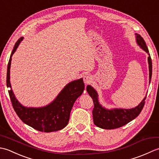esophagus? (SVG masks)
<instances>
[{
    "label": "esophagus",
    "mask_w": 159,
    "mask_h": 159,
    "mask_svg": "<svg viewBox=\"0 0 159 159\" xmlns=\"http://www.w3.org/2000/svg\"><path fill=\"white\" fill-rule=\"evenodd\" d=\"M91 80H92V76H91L89 74H86V75L83 76V81L85 83V85L91 82Z\"/></svg>",
    "instance_id": "34e87169"
}]
</instances>
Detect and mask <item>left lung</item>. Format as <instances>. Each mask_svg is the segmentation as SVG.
I'll list each match as a JSON object with an SVG mask.
<instances>
[{
	"instance_id": "1",
	"label": "left lung",
	"mask_w": 159,
	"mask_h": 159,
	"mask_svg": "<svg viewBox=\"0 0 159 159\" xmlns=\"http://www.w3.org/2000/svg\"><path fill=\"white\" fill-rule=\"evenodd\" d=\"M135 35L137 44L149 55L148 60V64H149L150 72L149 82L150 83L152 73V63L149 50H148L146 42H145L142 37L137 33H135ZM87 91L93 101L94 107L92 111V113L94 124L100 128L108 130L115 129V128L123 126L134 120V118H136L140 114L141 111H142L145 104V100L146 99L147 96H146L139 105L133 108V109H113L109 110L102 107V106L99 103L98 93L92 86L87 85Z\"/></svg>"
}]
</instances>
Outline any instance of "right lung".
I'll list each match as a JSON object with an SVG mask.
<instances>
[{"instance_id":"right-lung-1","label":"right lung","mask_w":159,"mask_h":159,"mask_svg":"<svg viewBox=\"0 0 159 159\" xmlns=\"http://www.w3.org/2000/svg\"><path fill=\"white\" fill-rule=\"evenodd\" d=\"M20 38L15 43L9 60L7 72V87L11 88L10 67L11 57L21 42ZM85 84L83 79L70 83L64 87L52 102L46 107L33 108L25 107L16 98L12 89L8 91L13 109L24 123L29 126L44 133L57 131L65 128L69 122L70 115L76 100L83 93Z\"/></svg>"}]
</instances>
